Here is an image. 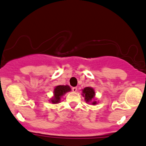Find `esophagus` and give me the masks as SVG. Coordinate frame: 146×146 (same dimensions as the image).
<instances>
[{
  "label": "esophagus",
  "instance_id": "obj_1",
  "mask_svg": "<svg viewBox=\"0 0 146 146\" xmlns=\"http://www.w3.org/2000/svg\"><path fill=\"white\" fill-rule=\"evenodd\" d=\"M77 90H78L77 87H73V88H72V90H73V92H75V93H76V92L77 91Z\"/></svg>",
  "mask_w": 146,
  "mask_h": 146
}]
</instances>
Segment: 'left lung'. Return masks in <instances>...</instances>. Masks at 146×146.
Segmentation results:
<instances>
[{
	"label": "left lung",
	"instance_id": "left-lung-1",
	"mask_svg": "<svg viewBox=\"0 0 146 146\" xmlns=\"http://www.w3.org/2000/svg\"><path fill=\"white\" fill-rule=\"evenodd\" d=\"M83 96L85 97V100L86 102L91 101L95 96V92L93 88L90 87H86L83 90ZM92 104H96V101H93Z\"/></svg>",
	"mask_w": 146,
	"mask_h": 146
}]
</instances>
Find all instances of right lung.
Here are the masks:
<instances>
[{"mask_svg": "<svg viewBox=\"0 0 146 146\" xmlns=\"http://www.w3.org/2000/svg\"><path fill=\"white\" fill-rule=\"evenodd\" d=\"M71 90L68 86H58L54 89V97L51 100V103H58L60 102V98L63 96L65 93L70 91Z\"/></svg>", "mask_w": 146, "mask_h": 146, "instance_id": "1", "label": "right lung"}]
</instances>
